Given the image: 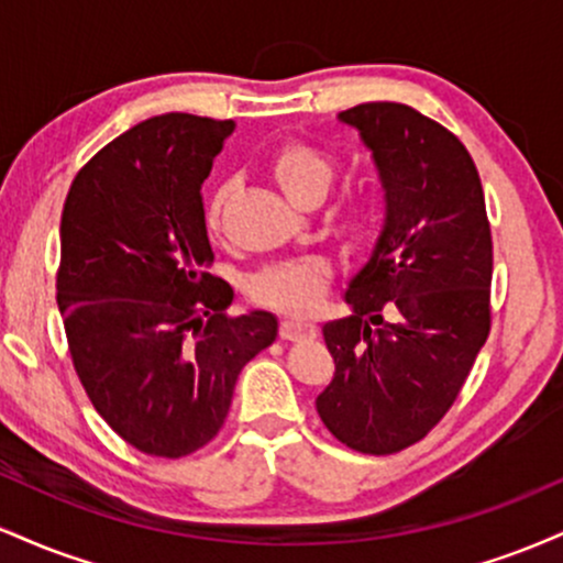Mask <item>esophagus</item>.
Here are the masks:
<instances>
[{
  "mask_svg": "<svg viewBox=\"0 0 563 563\" xmlns=\"http://www.w3.org/2000/svg\"><path fill=\"white\" fill-rule=\"evenodd\" d=\"M318 333L314 325H307V322H294V320H283L280 322V339L283 341H301V339H312Z\"/></svg>",
  "mask_w": 563,
  "mask_h": 563,
  "instance_id": "34e87169",
  "label": "esophagus"
}]
</instances>
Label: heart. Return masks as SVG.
<instances>
[{
	"instance_id": "heart-1",
	"label": "heart",
	"mask_w": 563,
	"mask_h": 563,
	"mask_svg": "<svg viewBox=\"0 0 563 563\" xmlns=\"http://www.w3.org/2000/svg\"><path fill=\"white\" fill-rule=\"evenodd\" d=\"M269 174H273L275 185L280 187L294 206L309 203V200L325 198L331 190L335 169L331 158L320 153L318 147L307 145V142H286L273 153L269 158ZM232 187L222 185L211 198L209 211H206V222L211 230L219 228L224 209H228ZM380 222V209L373 198L360 196L346 200L339 211V228L346 235V241L363 243L373 235ZM328 267L320 260L307 262H286L275 264V267L262 269L249 280V294L264 307L277 309V312L294 314V318H307L320 307L322 294L328 288Z\"/></svg>"
}]
</instances>
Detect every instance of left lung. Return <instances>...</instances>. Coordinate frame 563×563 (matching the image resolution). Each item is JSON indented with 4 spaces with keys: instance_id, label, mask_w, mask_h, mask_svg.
<instances>
[{
    "instance_id": "1",
    "label": "left lung",
    "mask_w": 563,
    "mask_h": 563,
    "mask_svg": "<svg viewBox=\"0 0 563 563\" xmlns=\"http://www.w3.org/2000/svg\"><path fill=\"white\" fill-rule=\"evenodd\" d=\"M384 187V224L349 280L346 318L325 322L333 380L314 405L346 448L389 455L455 402L489 333L493 235L463 142L399 102L339 113Z\"/></svg>"
}]
</instances>
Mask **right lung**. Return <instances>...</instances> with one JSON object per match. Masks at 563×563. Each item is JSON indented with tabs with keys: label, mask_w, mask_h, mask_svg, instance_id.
Masks as SVG:
<instances>
[{
	"label": "right lung",
	"mask_w": 563,
	"mask_h": 563,
	"mask_svg": "<svg viewBox=\"0 0 563 563\" xmlns=\"http://www.w3.org/2000/svg\"><path fill=\"white\" fill-rule=\"evenodd\" d=\"M235 121L164 113L108 142L70 185L57 307L81 386L132 448L183 457L217 437L243 365L277 335L228 318L200 185Z\"/></svg>",
	"instance_id": "1"
}]
</instances>
